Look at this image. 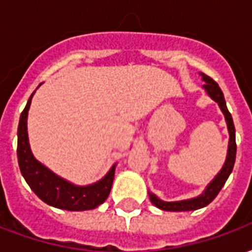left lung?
Returning <instances> with one entry per match:
<instances>
[{
    "mask_svg": "<svg viewBox=\"0 0 252 252\" xmlns=\"http://www.w3.org/2000/svg\"><path fill=\"white\" fill-rule=\"evenodd\" d=\"M201 78L204 81L202 89L205 90L206 94L211 97L217 105L220 106L225 123H227L228 133H229V140H228V150H227V157H225V162L222 164L221 170L215 175V178L206 185L204 191L198 194L197 197L193 198H188V200H181V201H163L159 198L158 195L154 194L151 191H148L150 195V200L153 202L154 205L162 209V211H169V212H186V211H195V209H200L204 208L208 204H211L212 201L216 198V195L219 194V191L221 190V188L225 184V181L228 180L229 174L232 173L233 164H235V159H236V142H235V126H233V120L231 113L228 112L227 104H225V99H224V94H222L221 89L219 88L217 85L211 77L205 75L204 72H200Z\"/></svg>",
    "mask_w": 252,
    "mask_h": 252,
    "instance_id": "8db88e82",
    "label": "left lung"
}]
</instances>
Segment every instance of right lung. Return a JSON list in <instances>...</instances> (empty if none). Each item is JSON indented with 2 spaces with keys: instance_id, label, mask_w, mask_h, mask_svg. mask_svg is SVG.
Returning <instances> with one entry per match:
<instances>
[{
  "instance_id": "obj_1",
  "label": "right lung",
  "mask_w": 252,
  "mask_h": 252,
  "mask_svg": "<svg viewBox=\"0 0 252 252\" xmlns=\"http://www.w3.org/2000/svg\"><path fill=\"white\" fill-rule=\"evenodd\" d=\"M41 85V83H40ZM39 85V86H40ZM37 86V88H39ZM35 92L31 94L23 113L20 116L17 129V158L21 174L35 194L46 204L64 211H89L101 205L112 189L115 180L116 163L97 182L90 185H75L55 174L52 170L33 157L28 139V110Z\"/></svg>"
}]
</instances>
